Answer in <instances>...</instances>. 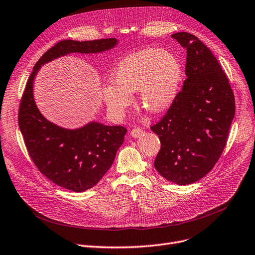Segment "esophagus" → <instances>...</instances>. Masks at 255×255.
Listing matches in <instances>:
<instances>
[{"instance_id":"obj_1","label":"esophagus","mask_w":255,"mask_h":255,"mask_svg":"<svg viewBox=\"0 0 255 255\" xmlns=\"http://www.w3.org/2000/svg\"><path fill=\"white\" fill-rule=\"evenodd\" d=\"M144 134V130L140 128H135L130 130V136L134 137V138H138L140 136H142Z\"/></svg>"}]
</instances>
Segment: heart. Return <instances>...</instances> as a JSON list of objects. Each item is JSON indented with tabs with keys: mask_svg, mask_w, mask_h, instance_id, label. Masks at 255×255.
Returning <instances> with one entry per match:
<instances>
[{
	"mask_svg": "<svg viewBox=\"0 0 255 255\" xmlns=\"http://www.w3.org/2000/svg\"><path fill=\"white\" fill-rule=\"evenodd\" d=\"M182 76L178 57L169 51L147 48L127 56L111 74L104 99L110 113L121 116L138 91L139 105L150 113H160L174 103Z\"/></svg>",
	"mask_w": 255,
	"mask_h": 255,
	"instance_id": "obj_1",
	"label": "heart"
}]
</instances>
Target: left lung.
<instances>
[{"label":"left lung","instance_id":"1","mask_svg":"<svg viewBox=\"0 0 255 255\" xmlns=\"http://www.w3.org/2000/svg\"><path fill=\"white\" fill-rule=\"evenodd\" d=\"M186 48L183 88L150 129L161 142L154 165L166 180L187 185L205 177L226 146L236 100L209 48L188 32L171 35Z\"/></svg>","mask_w":255,"mask_h":255}]
</instances>
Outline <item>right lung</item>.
<instances>
[{"mask_svg":"<svg viewBox=\"0 0 255 255\" xmlns=\"http://www.w3.org/2000/svg\"><path fill=\"white\" fill-rule=\"evenodd\" d=\"M116 44V38L60 40L38 59L19 101L18 127L30 158L46 178L68 190L81 192L97 184L113 164L128 129L97 122L78 129L51 124L35 106L33 79L40 66L56 57L71 52H103Z\"/></svg>","mask_w":255,"mask_h":255,"instance_id":"obj_1","label":"right lung"}]
</instances>
